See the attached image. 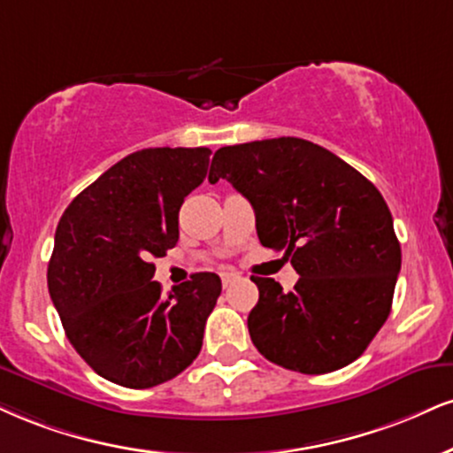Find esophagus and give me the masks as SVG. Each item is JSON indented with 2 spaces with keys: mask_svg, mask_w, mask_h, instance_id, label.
Segmentation results:
<instances>
[{
  "mask_svg": "<svg viewBox=\"0 0 453 453\" xmlns=\"http://www.w3.org/2000/svg\"><path fill=\"white\" fill-rule=\"evenodd\" d=\"M238 279H241V276H238L236 274V272H223V274H221V282H223V287H230L232 285V282H236Z\"/></svg>",
  "mask_w": 453,
  "mask_h": 453,
  "instance_id": "34e87169",
  "label": "esophagus"
}]
</instances>
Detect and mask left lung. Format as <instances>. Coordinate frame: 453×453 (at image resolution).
<instances>
[{
    "mask_svg": "<svg viewBox=\"0 0 453 453\" xmlns=\"http://www.w3.org/2000/svg\"><path fill=\"white\" fill-rule=\"evenodd\" d=\"M230 181L255 211L259 242L285 250L299 274L285 293L274 279L249 314L257 350L291 372L319 375L365 352L390 314L401 244L388 204L357 168L297 137L215 151L209 181Z\"/></svg>",
    "mask_w": 453,
    "mask_h": 453,
    "instance_id": "obj_1",
    "label": "left lung"
}]
</instances>
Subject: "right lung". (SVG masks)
<instances>
[{"mask_svg":"<svg viewBox=\"0 0 453 453\" xmlns=\"http://www.w3.org/2000/svg\"><path fill=\"white\" fill-rule=\"evenodd\" d=\"M209 147H150L113 165L58 221L48 291L71 346L127 388L168 382L194 363L221 279L198 272L165 297L151 257L179 241V209L204 181Z\"/></svg>","mask_w":453,"mask_h":453,"instance_id":"right-lung-1","label":"right lung"}]
</instances>
